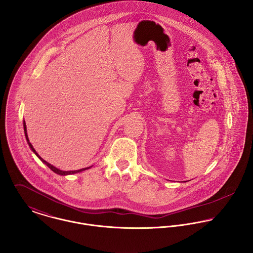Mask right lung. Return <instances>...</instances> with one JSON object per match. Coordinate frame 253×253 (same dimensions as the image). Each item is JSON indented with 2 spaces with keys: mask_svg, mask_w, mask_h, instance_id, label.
Segmentation results:
<instances>
[{
  "mask_svg": "<svg viewBox=\"0 0 253 253\" xmlns=\"http://www.w3.org/2000/svg\"><path fill=\"white\" fill-rule=\"evenodd\" d=\"M23 127H24V133H25V137H26V140H27V142H28L29 146H30V148L32 149V151L40 158V160L43 163V164H45L48 168L50 169L52 171H54L55 173L57 174H60V175H68V174H74V173H78V172H81V171H84L85 169H90V167H87V168L81 169H76V170H62V169H57L56 167H54L53 165H51V164H49L48 162H46L45 160H43L38 153H37V151L35 150V148L33 147V145H32V143L30 142V140H29L28 135H27V128H26V123H25V121H23Z\"/></svg>",
  "mask_w": 253,
  "mask_h": 253,
  "instance_id": "right-lung-1",
  "label": "right lung"
}]
</instances>
